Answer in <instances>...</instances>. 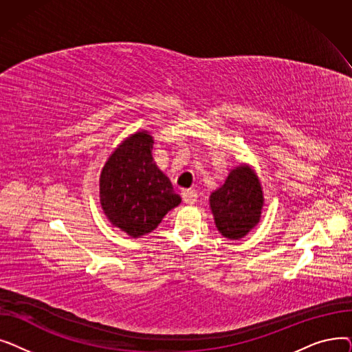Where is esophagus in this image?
I'll return each mask as SVG.
<instances>
[{
    "mask_svg": "<svg viewBox=\"0 0 352 352\" xmlns=\"http://www.w3.org/2000/svg\"><path fill=\"white\" fill-rule=\"evenodd\" d=\"M181 195H182L184 202H186V204H190V206H191V204H195L197 197H198L194 190H182Z\"/></svg>",
    "mask_w": 352,
    "mask_h": 352,
    "instance_id": "obj_1",
    "label": "esophagus"
}]
</instances>
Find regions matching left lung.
Masks as SVG:
<instances>
[{"instance_id":"obj_1","label":"left lung","mask_w":352,"mask_h":352,"mask_svg":"<svg viewBox=\"0 0 352 352\" xmlns=\"http://www.w3.org/2000/svg\"><path fill=\"white\" fill-rule=\"evenodd\" d=\"M261 181L250 164L231 168L224 184L210 195V208L218 232L228 239H241L261 219L264 207Z\"/></svg>"}]
</instances>
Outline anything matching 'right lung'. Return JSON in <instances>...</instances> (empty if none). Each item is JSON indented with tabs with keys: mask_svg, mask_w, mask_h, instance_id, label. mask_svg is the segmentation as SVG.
<instances>
[{
	"mask_svg": "<svg viewBox=\"0 0 352 352\" xmlns=\"http://www.w3.org/2000/svg\"><path fill=\"white\" fill-rule=\"evenodd\" d=\"M154 137L146 129L128 135L105 161L100 174V204L107 219L138 238L153 232L181 204L170 178L153 158Z\"/></svg>",
	"mask_w": 352,
	"mask_h": 352,
	"instance_id": "obj_1",
	"label": "right lung"
}]
</instances>
